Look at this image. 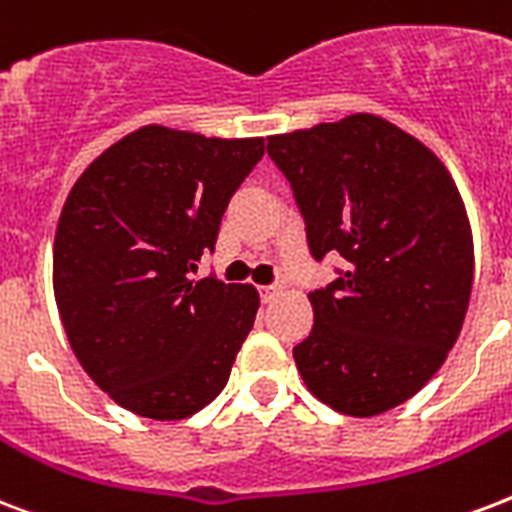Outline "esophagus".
Instances as JSON below:
<instances>
[{
  "label": "esophagus",
  "instance_id": "34e87169",
  "mask_svg": "<svg viewBox=\"0 0 512 512\" xmlns=\"http://www.w3.org/2000/svg\"><path fill=\"white\" fill-rule=\"evenodd\" d=\"M282 292H284L282 284H268V287H263V290H260V295H263V303H273V300L279 298Z\"/></svg>",
  "mask_w": 512,
  "mask_h": 512
}]
</instances>
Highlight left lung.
I'll use <instances>...</instances> for the list:
<instances>
[{
    "mask_svg": "<svg viewBox=\"0 0 512 512\" xmlns=\"http://www.w3.org/2000/svg\"><path fill=\"white\" fill-rule=\"evenodd\" d=\"M268 155L290 179L311 255L349 263L308 292L298 373L333 411H392L438 373L467 314L473 230L456 182L416 136L368 112L268 136Z\"/></svg>",
    "mask_w": 512,
    "mask_h": 512,
    "instance_id": "1",
    "label": "left lung"
}]
</instances>
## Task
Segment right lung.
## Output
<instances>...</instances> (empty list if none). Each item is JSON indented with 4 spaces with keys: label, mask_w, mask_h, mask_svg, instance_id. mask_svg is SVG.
Here are the masks:
<instances>
[{
    "label": "right lung",
    "mask_w": 512,
    "mask_h": 512,
    "mask_svg": "<svg viewBox=\"0 0 512 512\" xmlns=\"http://www.w3.org/2000/svg\"><path fill=\"white\" fill-rule=\"evenodd\" d=\"M263 152L260 136L142 126L66 195L53 244L61 325L85 373L126 411L187 419L228 384L260 295L190 273Z\"/></svg>",
    "instance_id": "right-lung-1"
}]
</instances>
